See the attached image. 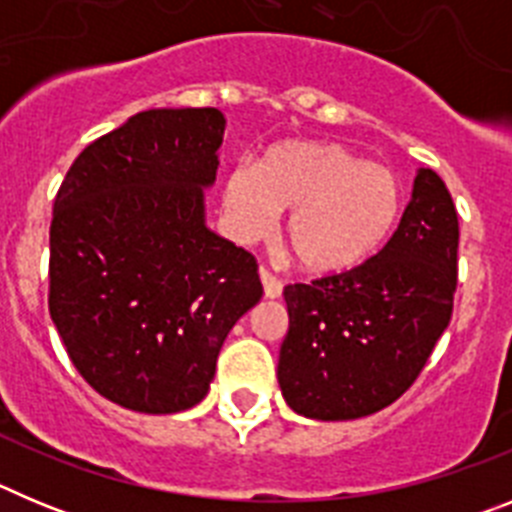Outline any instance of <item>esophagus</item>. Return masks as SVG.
I'll list each match as a JSON object with an SVG mask.
<instances>
[{
	"instance_id": "obj_1",
	"label": "esophagus",
	"mask_w": 512,
	"mask_h": 512,
	"mask_svg": "<svg viewBox=\"0 0 512 512\" xmlns=\"http://www.w3.org/2000/svg\"><path fill=\"white\" fill-rule=\"evenodd\" d=\"M261 282H264V295L269 297V300H277V297H282V279H277L271 271L261 269Z\"/></svg>"
}]
</instances>
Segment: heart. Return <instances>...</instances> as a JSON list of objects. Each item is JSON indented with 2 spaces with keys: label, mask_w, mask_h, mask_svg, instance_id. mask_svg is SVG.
<instances>
[{
  "label": "heart",
  "mask_w": 512,
  "mask_h": 512,
  "mask_svg": "<svg viewBox=\"0 0 512 512\" xmlns=\"http://www.w3.org/2000/svg\"><path fill=\"white\" fill-rule=\"evenodd\" d=\"M223 210L241 238L284 220V246L307 271L336 274L366 261L395 230L402 189L387 166L361 161L341 143L292 140L223 182Z\"/></svg>",
  "instance_id": "1"
}]
</instances>
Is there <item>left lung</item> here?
I'll return each mask as SVG.
<instances>
[{
    "label": "left lung",
    "mask_w": 512,
    "mask_h": 512,
    "mask_svg": "<svg viewBox=\"0 0 512 512\" xmlns=\"http://www.w3.org/2000/svg\"><path fill=\"white\" fill-rule=\"evenodd\" d=\"M459 217L441 176L420 169L387 246L361 266L287 284L289 330L277 379L287 405L315 420L387 408L423 372L454 312Z\"/></svg>",
    "instance_id": "8db88e82"
}]
</instances>
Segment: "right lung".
<instances>
[{
	"instance_id": "add662e5",
	"label": "right lung",
	"mask_w": 512,
	"mask_h": 512,
	"mask_svg": "<svg viewBox=\"0 0 512 512\" xmlns=\"http://www.w3.org/2000/svg\"><path fill=\"white\" fill-rule=\"evenodd\" d=\"M225 117L146 110L76 156L53 202L48 310L79 374L135 413L194 408L230 328L264 295L205 225Z\"/></svg>"
}]
</instances>
